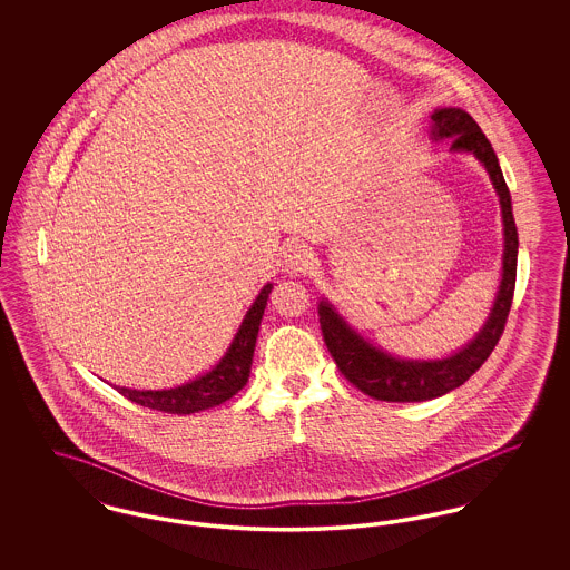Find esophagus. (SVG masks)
<instances>
[{"mask_svg": "<svg viewBox=\"0 0 570 570\" xmlns=\"http://www.w3.org/2000/svg\"><path fill=\"white\" fill-rule=\"evenodd\" d=\"M314 267V254L305 245L288 247L284 256V269L288 273H307Z\"/></svg>", "mask_w": 570, "mask_h": 570, "instance_id": "esophagus-1", "label": "esophagus"}]
</instances>
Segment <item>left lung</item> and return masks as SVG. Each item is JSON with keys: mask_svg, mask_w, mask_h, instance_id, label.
I'll use <instances>...</instances> for the list:
<instances>
[{"mask_svg": "<svg viewBox=\"0 0 570 570\" xmlns=\"http://www.w3.org/2000/svg\"><path fill=\"white\" fill-rule=\"evenodd\" d=\"M430 135L435 142L446 140L453 151H470L488 168L489 177L500 196L504 222V256L502 282L481 333L460 353L442 361H402L370 346L361 335L346 325L340 314L323 301L318 305V321L323 328L326 348L335 358L344 379L353 382L358 391L380 402H425L440 397L461 386L488 361L489 354L500 342L513 305L517 279L515 217L511 194L502 177L495 151L479 128V124L461 109H438L432 115Z\"/></svg>", "mask_w": 570, "mask_h": 570, "instance_id": "obj_1", "label": "left lung"}]
</instances>
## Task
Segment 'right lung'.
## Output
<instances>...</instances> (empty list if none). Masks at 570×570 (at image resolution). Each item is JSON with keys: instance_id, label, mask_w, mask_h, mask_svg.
Listing matches in <instances>:
<instances>
[{"instance_id": "1", "label": "right lung", "mask_w": 570, "mask_h": 570, "mask_svg": "<svg viewBox=\"0 0 570 570\" xmlns=\"http://www.w3.org/2000/svg\"><path fill=\"white\" fill-rule=\"evenodd\" d=\"M272 288V284H267L261 291L254 305L247 309L244 323L239 326L228 353L224 354V358L205 376L168 391H132L124 386L117 391L138 406L168 412V414H191L198 410L219 406L222 402L230 400L235 393L244 389L245 382L249 379L258 326L263 321Z\"/></svg>"}]
</instances>
